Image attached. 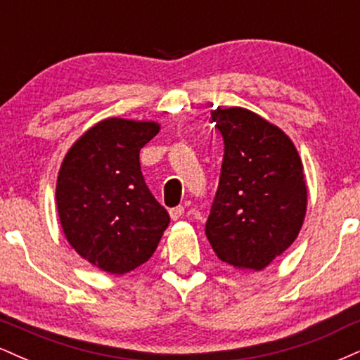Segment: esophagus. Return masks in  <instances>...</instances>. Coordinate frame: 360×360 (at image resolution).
I'll return each instance as SVG.
<instances>
[{"label":"esophagus","instance_id":"obj_1","mask_svg":"<svg viewBox=\"0 0 360 360\" xmlns=\"http://www.w3.org/2000/svg\"><path fill=\"white\" fill-rule=\"evenodd\" d=\"M169 214H171L172 220H179V218L184 214V206H176V208H171L169 210Z\"/></svg>","mask_w":360,"mask_h":360}]
</instances>
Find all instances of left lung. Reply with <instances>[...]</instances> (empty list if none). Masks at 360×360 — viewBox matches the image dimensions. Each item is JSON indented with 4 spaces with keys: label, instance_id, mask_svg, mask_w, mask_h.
<instances>
[{
    "label": "left lung",
    "instance_id": "obj_1",
    "mask_svg": "<svg viewBox=\"0 0 360 360\" xmlns=\"http://www.w3.org/2000/svg\"><path fill=\"white\" fill-rule=\"evenodd\" d=\"M223 162L205 233L214 254L260 271L295 242L307 213V181L292 142L243 108H218Z\"/></svg>",
    "mask_w": 360,
    "mask_h": 360
}]
</instances>
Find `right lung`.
Wrapping results in <instances>:
<instances>
[{
    "label": "right lung",
    "mask_w": 360,
    "mask_h": 360,
    "mask_svg": "<svg viewBox=\"0 0 360 360\" xmlns=\"http://www.w3.org/2000/svg\"><path fill=\"white\" fill-rule=\"evenodd\" d=\"M157 134L154 122L106 118L74 143L60 166L56 200L65 238L110 274L147 262L169 225L140 171V148Z\"/></svg>",
    "instance_id": "obj_1"
}]
</instances>
